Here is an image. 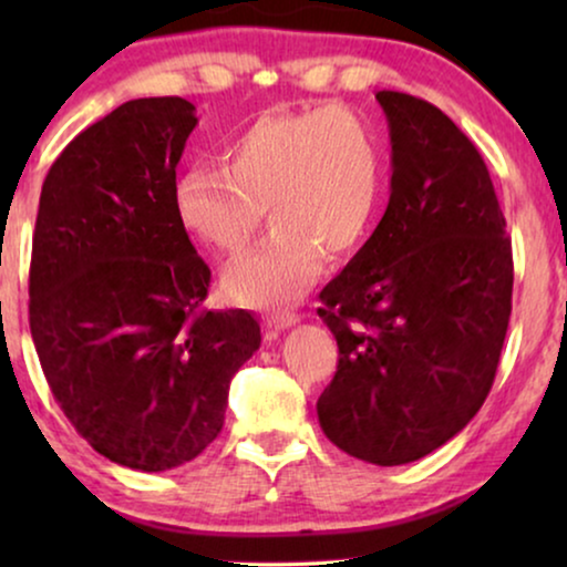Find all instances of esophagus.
Masks as SVG:
<instances>
[{"mask_svg":"<svg viewBox=\"0 0 567 567\" xmlns=\"http://www.w3.org/2000/svg\"><path fill=\"white\" fill-rule=\"evenodd\" d=\"M299 322V315H293V312H270V315H266V324L270 330H284V328H291V324H297Z\"/></svg>","mask_w":567,"mask_h":567,"instance_id":"obj_1","label":"esophagus"}]
</instances>
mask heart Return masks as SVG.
Here are the masks:
<instances>
[{
    "mask_svg": "<svg viewBox=\"0 0 567 567\" xmlns=\"http://www.w3.org/2000/svg\"><path fill=\"white\" fill-rule=\"evenodd\" d=\"M216 162H193L173 183L183 229L239 255L262 214L270 235L224 274L229 297L274 307L307 291L324 252L343 258L367 237L382 188L374 131L346 105L266 111L229 131Z\"/></svg>",
    "mask_w": 567,
    "mask_h": 567,
    "instance_id": "heart-1",
    "label": "heart"
}]
</instances>
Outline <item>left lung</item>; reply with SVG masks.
<instances>
[{"instance_id":"1","label":"left lung","mask_w":567,"mask_h":567,"mask_svg":"<svg viewBox=\"0 0 567 567\" xmlns=\"http://www.w3.org/2000/svg\"><path fill=\"white\" fill-rule=\"evenodd\" d=\"M392 193L374 235L320 291L338 371L317 400L332 444L394 467L431 454L491 392L506 340L514 255L477 146L436 105L377 92Z\"/></svg>"}]
</instances>
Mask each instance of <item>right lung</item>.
<instances>
[{
  "mask_svg": "<svg viewBox=\"0 0 567 567\" xmlns=\"http://www.w3.org/2000/svg\"><path fill=\"white\" fill-rule=\"evenodd\" d=\"M193 113L138 97L74 136L43 181L30 258V336L53 400L97 454L142 472L219 436L231 377L260 346L250 312L204 305L212 270L175 216Z\"/></svg>",
  "mask_w": 567,
  "mask_h": 567,
  "instance_id": "1",
  "label": "right lung"
}]
</instances>
